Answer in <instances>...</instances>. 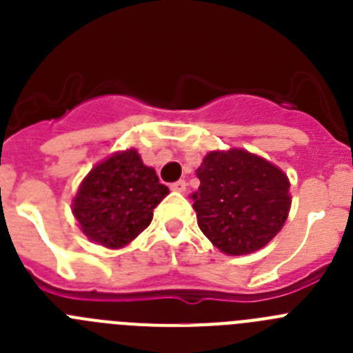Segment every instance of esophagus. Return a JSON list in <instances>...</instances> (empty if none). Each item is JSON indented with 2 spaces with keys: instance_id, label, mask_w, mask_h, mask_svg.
I'll return each instance as SVG.
<instances>
[{
  "instance_id": "esophagus-1",
  "label": "esophagus",
  "mask_w": 353,
  "mask_h": 353,
  "mask_svg": "<svg viewBox=\"0 0 353 353\" xmlns=\"http://www.w3.org/2000/svg\"><path fill=\"white\" fill-rule=\"evenodd\" d=\"M185 189H187L185 180H179V182L171 183V191L174 192H185Z\"/></svg>"
}]
</instances>
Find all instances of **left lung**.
<instances>
[{"label":"left lung","instance_id":"8db88e82","mask_svg":"<svg viewBox=\"0 0 353 353\" xmlns=\"http://www.w3.org/2000/svg\"><path fill=\"white\" fill-rule=\"evenodd\" d=\"M198 226L217 249L240 256L267 245L288 217V176L245 150L210 152L196 170Z\"/></svg>","mask_w":353,"mask_h":353}]
</instances>
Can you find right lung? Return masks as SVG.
<instances>
[{
    "mask_svg": "<svg viewBox=\"0 0 353 353\" xmlns=\"http://www.w3.org/2000/svg\"><path fill=\"white\" fill-rule=\"evenodd\" d=\"M170 194L154 168L143 164L134 148L99 162L81 182L72 212L92 242L125 248L148 228L154 208Z\"/></svg>",
    "mask_w": 353,
    "mask_h": 353,
    "instance_id": "1",
    "label": "right lung"
}]
</instances>
